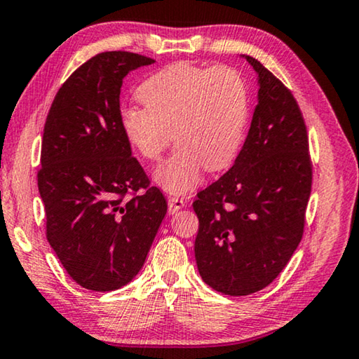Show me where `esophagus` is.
<instances>
[{
    "mask_svg": "<svg viewBox=\"0 0 359 359\" xmlns=\"http://www.w3.org/2000/svg\"><path fill=\"white\" fill-rule=\"evenodd\" d=\"M168 212L170 215H175V212H178L181 208L184 206V198L183 197H176V196H172L168 197Z\"/></svg>",
    "mask_w": 359,
    "mask_h": 359,
    "instance_id": "esophagus-1",
    "label": "esophagus"
}]
</instances>
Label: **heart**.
I'll use <instances>...</instances> for the list:
<instances>
[{"label": "heart", "mask_w": 359, "mask_h": 359, "mask_svg": "<svg viewBox=\"0 0 359 359\" xmlns=\"http://www.w3.org/2000/svg\"><path fill=\"white\" fill-rule=\"evenodd\" d=\"M137 97L143 109L126 107L119 124L138 156L159 161L172 135L178 144L156 170L163 189L187 192L203 168L219 172L235 161L250 113L248 83L235 67L175 62L144 80Z\"/></svg>", "instance_id": "heart-1"}]
</instances>
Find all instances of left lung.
Instances as JSON below:
<instances>
[{"label": "left lung", "mask_w": 359, "mask_h": 359, "mask_svg": "<svg viewBox=\"0 0 359 359\" xmlns=\"http://www.w3.org/2000/svg\"><path fill=\"white\" fill-rule=\"evenodd\" d=\"M259 74V104L243 149L227 173L200 191L196 260L211 288L246 297L287 266L304 233L312 189L309 137L297 99L273 72Z\"/></svg>", "instance_id": "left-lung-1"}]
</instances>
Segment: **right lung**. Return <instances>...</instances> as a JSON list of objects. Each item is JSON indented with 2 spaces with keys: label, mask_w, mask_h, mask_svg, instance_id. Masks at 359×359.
<instances>
[{
  "label": "right lung",
  "mask_w": 359,
  "mask_h": 359,
  "mask_svg": "<svg viewBox=\"0 0 359 359\" xmlns=\"http://www.w3.org/2000/svg\"><path fill=\"white\" fill-rule=\"evenodd\" d=\"M151 62L121 50L93 56L61 85L43 126L37 186L47 240L67 274L93 292L135 278L167 212L119 124L123 79Z\"/></svg>",
  "instance_id": "1"
}]
</instances>
